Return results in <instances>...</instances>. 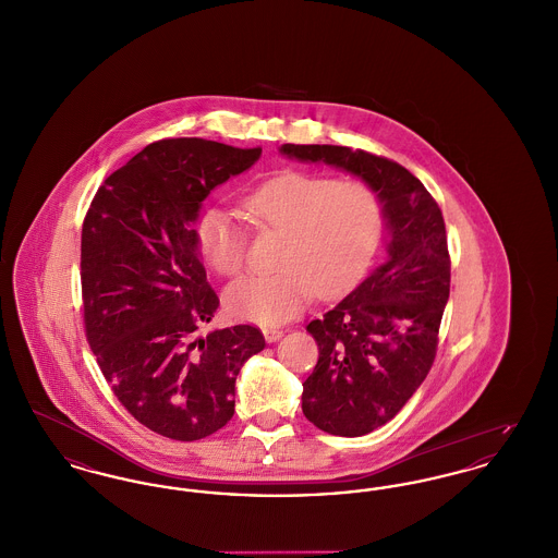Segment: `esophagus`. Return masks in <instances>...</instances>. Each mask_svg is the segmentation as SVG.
Here are the masks:
<instances>
[{
  "mask_svg": "<svg viewBox=\"0 0 558 558\" xmlns=\"http://www.w3.org/2000/svg\"><path fill=\"white\" fill-rule=\"evenodd\" d=\"M282 335H284L282 328H274V326H266L264 328V337H266L267 343H276Z\"/></svg>",
  "mask_w": 558,
  "mask_h": 558,
  "instance_id": "obj_1",
  "label": "esophagus"
}]
</instances>
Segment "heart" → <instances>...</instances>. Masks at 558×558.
Segmentation results:
<instances>
[{
    "instance_id": "1",
    "label": "heart",
    "mask_w": 558,
    "mask_h": 558,
    "mask_svg": "<svg viewBox=\"0 0 558 558\" xmlns=\"http://www.w3.org/2000/svg\"><path fill=\"white\" fill-rule=\"evenodd\" d=\"M244 209L257 230L284 232L278 251L282 269L246 276L228 291L236 318L266 326L296 316L316 292L335 296L351 289L371 266L383 232L380 198L362 180L287 171L251 190ZM196 236L215 271H242L251 232L239 217L207 209Z\"/></svg>"
}]
</instances>
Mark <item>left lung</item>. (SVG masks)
<instances>
[{
  "label": "left lung",
  "mask_w": 558,
  "mask_h": 558,
  "mask_svg": "<svg viewBox=\"0 0 558 558\" xmlns=\"http://www.w3.org/2000/svg\"><path fill=\"white\" fill-rule=\"evenodd\" d=\"M284 155L341 167L378 192L391 232L371 276L307 324L319 355L303 383V414L341 437L389 423L430 371L450 296L446 221L423 182L399 162L328 144H284Z\"/></svg>",
  "instance_id": "1"
}]
</instances>
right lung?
Wrapping results in <instances>:
<instances>
[{
  "mask_svg": "<svg viewBox=\"0 0 558 558\" xmlns=\"http://www.w3.org/2000/svg\"><path fill=\"white\" fill-rule=\"evenodd\" d=\"M259 155L203 137L159 140L108 175L83 219L87 343L121 405L175 441L228 425L240 366L266 347L251 324L198 337L219 299L192 230L213 187Z\"/></svg>",
  "mask_w": 558,
  "mask_h": 558,
  "instance_id": "right-lung-1",
  "label": "right lung"
}]
</instances>
